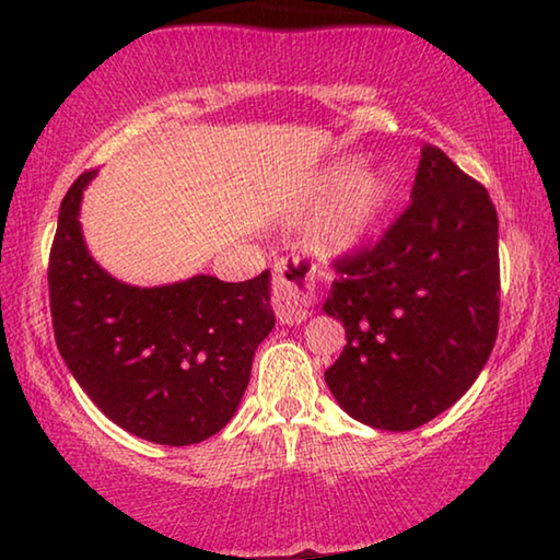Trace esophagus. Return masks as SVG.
<instances>
[{
    "label": "esophagus",
    "instance_id": "obj_1",
    "mask_svg": "<svg viewBox=\"0 0 560 560\" xmlns=\"http://www.w3.org/2000/svg\"><path fill=\"white\" fill-rule=\"evenodd\" d=\"M273 311L279 324L296 326L311 316L314 303V273L299 259H281L273 264Z\"/></svg>",
    "mask_w": 560,
    "mask_h": 560
}]
</instances>
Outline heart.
I'll return each mask as SVG.
<instances>
[{
  "instance_id": "b5f03b06",
  "label": "heart",
  "mask_w": 560,
  "mask_h": 560,
  "mask_svg": "<svg viewBox=\"0 0 560 560\" xmlns=\"http://www.w3.org/2000/svg\"><path fill=\"white\" fill-rule=\"evenodd\" d=\"M355 173L353 163H338L318 179V185L306 205V212L314 214L320 207L334 202L318 217L308 232V246L318 259L336 261L355 254L360 246L371 242L381 226L385 212L390 210L395 185L390 175Z\"/></svg>"
}]
</instances>
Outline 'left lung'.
I'll list each match as a JSON object with an SVG mask.
<instances>
[{
	"label": "left lung",
	"mask_w": 560,
	"mask_h": 560,
	"mask_svg": "<svg viewBox=\"0 0 560 560\" xmlns=\"http://www.w3.org/2000/svg\"><path fill=\"white\" fill-rule=\"evenodd\" d=\"M410 205L336 261L324 311L348 343L326 371L358 422L407 432L469 390L499 330V220L487 187L424 145Z\"/></svg>",
	"instance_id": "left-lung-1"
}]
</instances>
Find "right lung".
<instances>
[{
  "label": "right lung",
  "instance_id": "obj_1",
  "mask_svg": "<svg viewBox=\"0 0 560 560\" xmlns=\"http://www.w3.org/2000/svg\"><path fill=\"white\" fill-rule=\"evenodd\" d=\"M86 170L69 187L49 254L59 353L98 410L136 438L170 447L220 432L249 385L254 350L273 328L269 269L240 283L192 277L128 287L86 249L79 210Z\"/></svg>",
  "mask_w": 560,
  "mask_h": 560
}]
</instances>
